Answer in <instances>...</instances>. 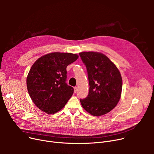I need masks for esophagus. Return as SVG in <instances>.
<instances>
[{"label":"esophagus","instance_id":"obj_1","mask_svg":"<svg viewBox=\"0 0 154 154\" xmlns=\"http://www.w3.org/2000/svg\"><path fill=\"white\" fill-rule=\"evenodd\" d=\"M74 92H76L77 90V87H74Z\"/></svg>","mask_w":154,"mask_h":154}]
</instances>
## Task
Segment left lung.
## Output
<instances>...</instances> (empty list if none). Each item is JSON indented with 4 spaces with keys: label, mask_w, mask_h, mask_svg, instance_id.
Wrapping results in <instances>:
<instances>
[{
    "label": "left lung",
    "mask_w": 154,
    "mask_h": 154,
    "mask_svg": "<svg viewBox=\"0 0 154 154\" xmlns=\"http://www.w3.org/2000/svg\"><path fill=\"white\" fill-rule=\"evenodd\" d=\"M87 69L89 92L80 99L83 108L90 114L100 116L111 111L119 102L122 79L116 65L107 56L95 52L79 53Z\"/></svg>",
    "instance_id": "1"
}]
</instances>
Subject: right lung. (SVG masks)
Masks as SVG:
<instances>
[{
    "label": "right lung",
    "mask_w": 154,
    "mask_h": 154,
    "mask_svg": "<svg viewBox=\"0 0 154 154\" xmlns=\"http://www.w3.org/2000/svg\"><path fill=\"white\" fill-rule=\"evenodd\" d=\"M78 57L75 54L53 52L41 57L32 65L27 77V87L38 109L52 114L67 103L74 88L66 83V69Z\"/></svg>",
    "instance_id": "obj_1"
}]
</instances>
